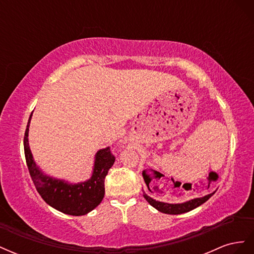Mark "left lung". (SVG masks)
Instances as JSON below:
<instances>
[{
	"mask_svg": "<svg viewBox=\"0 0 254 254\" xmlns=\"http://www.w3.org/2000/svg\"><path fill=\"white\" fill-rule=\"evenodd\" d=\"M214 193L215 191H213L211 194H207L203 197L190 199V200L186 202H181V203H168V202L156 200V199H153L146 194L144 190H143V196L146 199V201H147L151 206L155 207V209H157L159 212L164 213V214H171V215H178V214H183L196 209L197 206L204 203Z\"/></svg>",
	"mask_w": 254,
	"mask_h": 254,
	"instance_id": "8db88e82",
	"label": "left lung"
}]
</instances>
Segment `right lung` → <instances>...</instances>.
Instances as JSON below:
<instances>
[{
  "mask_svg": "<svg viewBox=\"0 0 254 254\" xmlns=\"http://www.w3.org/2000/svg\"><path fill=\"white\" fill-rule=\"evenodd\" d=\"M34 112V111H33ZM33 112L24 135V152L32 180L43 200L59 212L72 216L86 215L102 202L105 196V178L114 163L109 147L96 151L90 178L73 183L45 174L36 163L29 147L28 133Z\"/></svg>",
  "mask_w": 254,
  "mask_h": 254,
  "instance_id": "obj_1",
  "label": "right lung"
}]
</instances>
